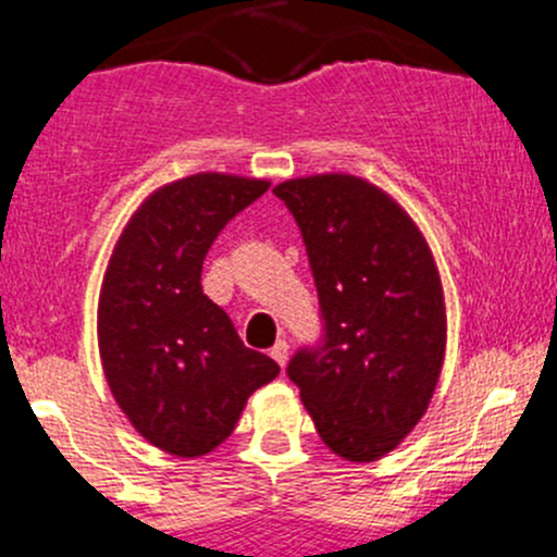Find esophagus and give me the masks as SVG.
<instances>
[{"label":"esophagus","mask_w":557,"mask_h":557,"mask_svg":"<svg viewBox=\"0 0 557 557\" xmlns=\"http://www.w3.org/2000/svg\"><path fill=\"white\" fill-rule=\"evenodd\" d=\"M269 356H272L274 361L280 363V367H285V361H288V342H285V339H280L277 345H274L272 350H269Z\"/></svg>","instance_id":"1"}]
</instances>
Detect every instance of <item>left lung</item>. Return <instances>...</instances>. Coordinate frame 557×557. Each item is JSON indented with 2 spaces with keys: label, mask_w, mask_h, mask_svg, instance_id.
Returning <instances> with one entry per match:
<instances>
[{
  "label": "left lung",
  "mask_w": 557,
  "mask_h": 557,
  "mask_svg": "<svg viewBox=\"0 0 557 557\" xmlns=\"http://www.w3.org/2000/svg\"><path fill=\"white\" fill-rule=\"evenodd\" d=\"M305 239L323 334L288 377L320 440L347 460L391 453L434 396L445 358L436 263L407 212L352 174L280 183Z\"/></svg>",
  "instance_id": "8db88e82"
}]
</instances>
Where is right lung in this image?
<instances>
[{
  "instance_id": "1",
  "label": "right lung",
  "mask_w": 557,
  "mask_h": 557,
  "mask_svg": "<svg viewBox=\"0 0 557 557\" xmlns=\"http://www.w3.org/2000/svg\"><path fill=\"white\" fill-rule=\"evenodd\" d=\"M267 188V180L218 172L164 185L134 212L107 267L104 377L134 429L180 458L215 450L250 393L280 374L201 290L207 250Z\"/></svg>"
}]
</instances>
